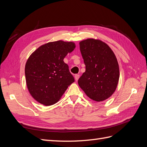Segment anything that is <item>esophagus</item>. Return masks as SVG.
I'll list each match as a JSON object with an SVG mask.
<instances>
[{"instance_id":"34e87169","label":"esophagus","mask_w":147,"mask_h":147,"mask_svg":"<svg viewBox=\"0 0 147 147\" xmlns=\"http://www.w3.org/2000/svg\"><path fill=\"white\" fill-rule=\"evenodd\" d=\"M79 77H80V75L78 74L75 75V80H76V81H78Z\"/></svg>"}]
</instances>
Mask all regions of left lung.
<instances>
[{"mask_svg": "<svg viewBox=\"0 0 147 147\" xmlns=\"http://www.w3.org/2000/svg\"><path fill=\"white\" fill-rule=\"evenodd\" d=\"M80 49L86 66L78 80L80 87L93 100L108 99L116 90L119 78L114 53L105 43L93 38L80 42Z\"/></svg>", "mask_w": 147, "mask_h": 147, "instance_id": "left-lung-1", "label": "left lung"}]
</instances>
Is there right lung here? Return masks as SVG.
Returning <instances> with one entry per match:
<instances>
[{
	"mask_svg": "<svg viewBox=\"0 0 147 147\" xmlns=\"http://www.w3.org/2000/svg\"><path fill=\"white\" fill-rule=\"evenodd\" d=\"M75 48L73 42H49L37 48L28 59L25 76L30 94L39 103L51 105L75 82L64 57Z\"/></svg>",
	"mask_w": 147,
	"mask_h": 147,
	"instance_id": "1",
	"label": "right lung"
}]
</instances>
